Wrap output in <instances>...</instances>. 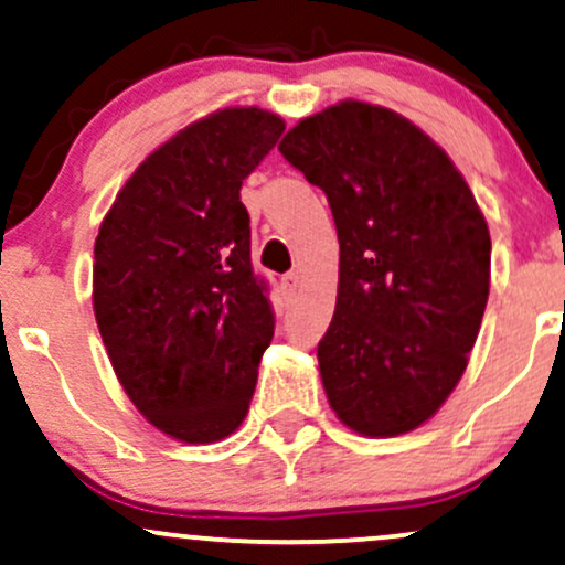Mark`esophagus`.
<instances>
[{"label":"esophagus","instance_id":"34e87169","mask_svg":"<svg viewBox=\"0 0 565 565\" xmlns=\"http://www.w3.org/2000/svg\"><path fill=\"white\" fill-rule=\"evenodd\" d=\"M284 287H287V291H297L302 287V276L300 270H289L287 276H284Z\"/></svg>","mask_w":565,"mask_h":565}]
</instances>
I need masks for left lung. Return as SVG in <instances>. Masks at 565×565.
I'll return each mask as SVG.
<instances>
[{
  "instance_id": "left-lung-1",
  "label": "left lung",
  "mask_w": 565,
  "mask_h": 565,
  "mask_svg": "<svg viewBox=\"0 0 565 565\" xmlns=\"http://www.w3.org/2000/svg\"><path fill=\"white\" fill-rule=\"evenodd\" d=\"M278 151L332 206L340 284L319 342L329 406L361 436L414 430L468 369L489 300V225L417 125L364 100L305 116Z\"/></svg>"
}]
</instances>
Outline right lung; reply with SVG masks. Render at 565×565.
Listing matches in <instances>:
<instances>
[{"instance_id": "right-lung-1", "label": "right lung", "mask_w": 565, "mask_h": 565, "mask_svg": "<svg viewBox=\"0 0 565 565\" xmlns=\"http://www.w3.org/2000/svg\"><path fill=\"white\" fill-rule=\"evenodd\" d=\"M284 127L257 106L193 121L148 153L97 231L103 345L135 408L174 440L215 444L249 412L276 321L238 191Z\"/></svg>"}]
</instances>
